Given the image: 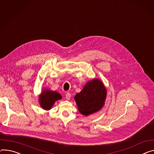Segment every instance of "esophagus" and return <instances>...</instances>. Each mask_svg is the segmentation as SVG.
I'll use <instances>...</instances> for the list:
<instances>
[{
  "mask_svg": "<svg viewBox=\"0 0 154 154\" xmlns=\"http://www.w3.org/2000/svg\"><path fill=\"white\" fill-rule=\"evenodd\" d=\"M66 100H69V99H70V97H71V93H69V92H67L66 93Z\"/></svg>",
  "mask_w": 154,
  "mask_h": 154,
  "instance_id": "1",
  "label": "esophagus"
}]
</instances>
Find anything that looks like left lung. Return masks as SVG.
<instances>
[{
	"label": "left lung",
	"mask_w": 154,
	"mask_h": 154,
	"mask_svg": "<svg viewBox=\"0 0 154 154\" xmlns=\"http://www.w3.org/2000/svg\"><path fill=\"white\" fill-rule=\"evenodd\" d=\"M107 90L103 82L94 79L74 97L80 112L85 116L99 111L104 104Z\"/></svg>",
	"instance_id": "obj_1"
}]
</instances>
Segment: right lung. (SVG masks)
<instances>
[{
	"instance_id": "obj_1",
	"label": "right lung",
	"mask_w": 154,
	"mask_h": 154,
	"mask_svg": "<svg viewBox=\"0 0 154 154\" xmlns=\"http://www.w3.org/2000/svg\"><path fill=\"white\" fill-rule=\"evenodd\" d=\"M62 98L60 93L49 90H43L39 96V103L41 107L45 110H50L54 103Z\"/></svg>"
}]
</instances>
